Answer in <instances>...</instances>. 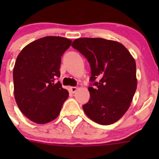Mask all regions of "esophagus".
I'll use <instances>...</instances> for the list:
<instances>
[{
  "label": "esophagus",
  "mask_w": 159,
  "mask_h": 159,
  "mask_svg": "<svg viewBox=\"0 0 159 159\" xmlns=\"http://www.w3.org/2000/svg\"><path fill=\"white\" fill-rule=\"evenodd\" d=\"M77 90H78L77 87H70V91H71V93H75Z\"/></svg>",
  "instance_id": "obj_1"
}]
</instances>
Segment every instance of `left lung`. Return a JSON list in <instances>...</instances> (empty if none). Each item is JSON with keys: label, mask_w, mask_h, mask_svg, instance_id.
I'll list each match as a JSON object with an SVG mask.
<instances>
[{"label": "left lung", "mask_w": 159, "mask_h": 159, "mask_svg": "<svg viewBox=\"0 0 159 159\" xmlns=\"http://www.w3.org/2000/svg\"><path fill=\"white\" fill-rule=\"evenodd\" d=\"M91 68L90 99L83 105L88 117L108 125L127 111L137 89L135 61L123 44L100 38H82L71 44Z\"/></svg>", "instance_id": "obj_1"}]
</instances>
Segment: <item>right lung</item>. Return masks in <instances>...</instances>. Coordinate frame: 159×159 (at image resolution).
Segmentation results:
<instances>
[{
    "label": "right lung",
    "instance_id": "obj_1",
    "mask_svg": "<svg viewBox=\"0 0 159 159\" xmlns=\"http://www.w3.org/2000/svg\"><path fill=\"white\" fill-rule=\"evenodd\" d=\"M71 44L68 38L47 36L24 48L13 70L14 94L20 111L30 121L45 124L60 114L68 91L60 81L61 56Z\"/></svg>",
    "mask_w": 159,
    "mask_h": 159
}]
</instances>
